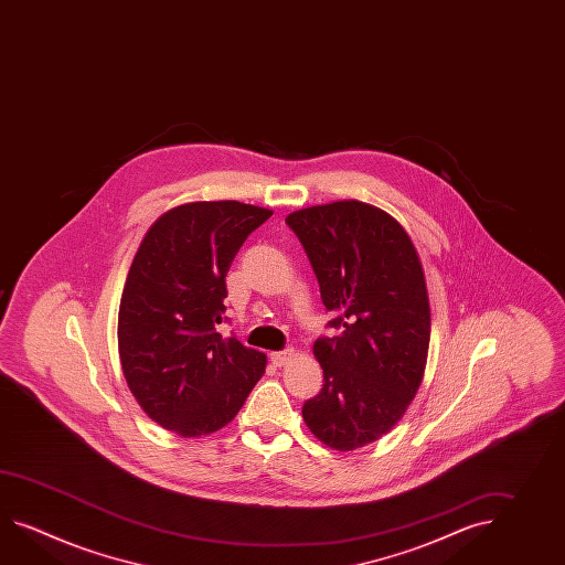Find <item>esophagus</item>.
Instances as JSON below:
<instances>
[{"instance_id":"obj_1","label":"esophagus","mask_w":565,"mask_h":565,"mask_svg":"<svg viewBox=\"0 0 565 565\" xmlns=\"http://www.w3.org/2000/svg\"><path fill=\"white\" fill-rule=\"evenodd\" d=\"M291 354H294V351L286 349V351L271 352L269 359H271V363L276 364V366H284V364L288 363Z\"/></svg>"}]
</instances>
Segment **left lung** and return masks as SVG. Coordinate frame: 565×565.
Returning <instances> with one entry per match:
<instances>
[{
    "mask_svg": "<svg viewBox=\"0 0 565 565\" xmlns=\"http://www.w3.org/2000/svg\"><path fill=\"white\" fill-rule=\"evenodd\" d=\"M332 312L313 354L324 385L301 407L306 426L334 450L371 444L395 426L419 390L429 347V300L414 243L383 211L359 201L289 214Z\"/></svg>",
    "mask_w": 565,
    "mask_h": 565,
    "instance_id": "obj_1",
    "label": "left lung"
}]
</instances>
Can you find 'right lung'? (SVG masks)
Segmentation results:
<instances>
[{
  "instance_id": "add662e5",
  "label": "right lung",
  "mask_w": 565,
  "mask_h": 565,
  "mask_svg": "<svg viewBox=\"0 0 565 565\" xmlns=\"http://www.w3.org/2000/svg\"><path fill=\"white\" fill-rule=\"evenodd\" d=\"M271 211L192 202L160 216L139 245L119 306L127 385L153 422L184 438L226 426L265 371L264 352L223 339L226 271Z\"/></svg>"
}]
</instances>
